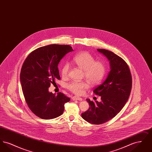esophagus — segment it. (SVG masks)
Here are the masks:
<instances>
[{
    "label": "esophagus",
    "instance_id": "34e87169",
    "mask_svg": "<svg viewBox=\"0 0 152 152\" xmlns=\"http://www.w3.org/2000/svg\"><path fill=\"white\" fill-rule=\"evenodd\" d=\"M73 100H79V101H82L83 99L80 97H77V96H73L72 97Z\"/></svg>",
    "mask_w": 152,
    "mask_h": 152
}]
</instances>
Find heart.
Instances as JSON below:
<instances>
[{
  "label": "heart",
  "mask_w": 152,
  "mask_h": 152,
  "mask_svg": "<svg viewBox=\"0 0 152 152\" xmlns=\"http://www.w3.org/2000/svg\"><path fill=\"white\" fill-rule=\"evenodd\" d=\"M73 62L80 69L84 71V76L91 84L99 83L104 78L106 66L104 62L97 61L89 53L84 52L73 58ZM71 66L68 63L64 64L61 70V76L66 78L68 76ZM89 86L87 81H72L67 85V88L75 94H82L84 90Z\"/></svg>",
  "instance_id": "obj_1"
}]
</instances>
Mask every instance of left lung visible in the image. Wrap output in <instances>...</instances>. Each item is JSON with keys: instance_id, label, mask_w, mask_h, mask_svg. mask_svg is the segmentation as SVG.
Instances as JSON below:
<instances>
[{"instance_id": "8db88e82", "label": "left lung", "mask_w": 152, "mask_h": 152, "mask_svg": "<svg viewBox=\"0 0 152 152\" xmlns=\"http://www.w3.org/2000/svg\"><path fill=\"white\" fill-rule=\"evenodd\" d=\"M97 51L108 60L110 71L105 81L94 91L101 96V101L87 99L89 108L81 113L83 119L96 125L108 121L121 111L129 99L132 83L129 66L122 58L104 49Z\"/></svg>"}]
</instances>
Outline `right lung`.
<instances>
[{"mask_svg":"<svg viewBox=\"0 0 152 152\" xmlns=\"http://www.w3.org/2000/svg\"><path fill=\"white\" fill-rule=\"evenodd\" d=\"M72 51L69 45L50 44L32 52L23 64L20 79L25 100L31 110L42 119L61 115L65 103L71 100L61 92H50L48 88L60 79L58 64Z\"/></svg>","mask_w":152,"mask_h":152,"instance_id":"obj_1","label":"right lung"}]
</instances>
